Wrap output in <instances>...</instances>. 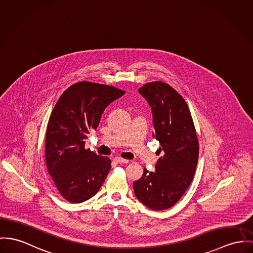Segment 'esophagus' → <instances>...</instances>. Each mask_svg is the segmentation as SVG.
<instances>
[{
	"instance_id": "34e87169",
	"label": "esophagus",
	"mask_w": 253,
	"mask_h": 253,
	"mask_svg": "<svg viewBox=\"0 0 253 253\" xmlns=\"http://www.w3.org/2000/svg\"><path fill=\"white\" fill-rule=\"evenodd\" d=\"M115 161L117 164H128L129 163L128 160H125V159H122V158H116Z\"/></svg>"
}]
</instances>
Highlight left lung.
Masks as SVG:
<instances>
[{
  "mask_svg": "<svg viewBox=\"0 0 253 253\" xmlns=\"http://www.w3.org/2000/svg\"><path fill=\"white\" fill-rule=\"evenodd\" d=\"M152 109L154 135L162 152L154 172L145 168L135 181L136 198L160 211L172 207L195 176L199 143L189 107L174 88L163 82L147 83L138 89Z\"/></svg>",
  "mask_w": 253,
  "mask_h": 253,
  "instance_id": "left-lung-1",
  "label": "left lung"
}]
</instances>
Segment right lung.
Segmentation results:
<instances>
[{"mask_svg":"<svg viewBox=\"0 0 253 253\" xmlns=\"http://www.w3.org/2000/svg\"><path fill=\"white\" fill-rule=\"evenodd\" d=\"M125 93L112 85L79 82L59 97L49 118L45 161L61 196L71 203L97 194L111 169V159L84 148V139L99 125L106 107Z\"/></svg>","mask_w":253,"mask_h":253,"instance_id":"add662e5","label":"right lung"}]
</instances>
